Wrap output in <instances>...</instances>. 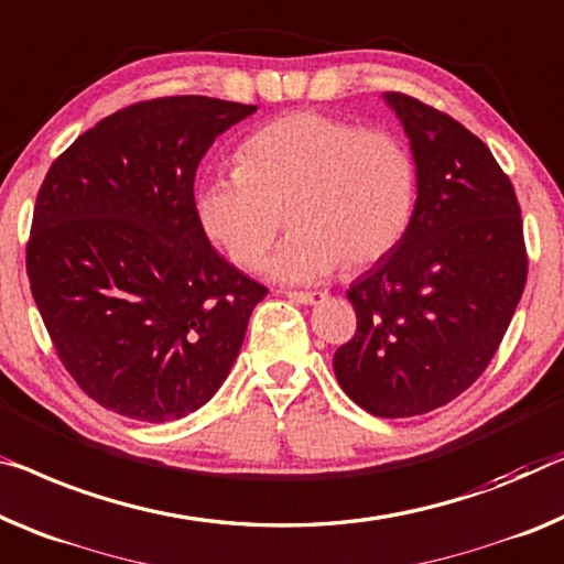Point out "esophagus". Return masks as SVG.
<instances>
[{
	"label": "esophagus",
	"instance_id": "1",
	"mask_svg": "<svg viewBox=\"0 0 564 564\" xmlns=\"http://www.w3.org/2000/svg\"><path fill=\"white\" fill-rule=\"evenodd\" d=\"M291 301H296V304H304V306H314V304H322L326 299L324 291H289L285 293Z\"/></svg>",
	"mask_w": 564,
	"mask_h": 564
}]
</instances>
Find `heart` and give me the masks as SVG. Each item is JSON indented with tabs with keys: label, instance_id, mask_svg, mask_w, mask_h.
<instances>
[{
	"label": "heart",
	"instance_id": "b5f03b06",
	"mask_svg": "<svg viewBox=\"0 0 564 564\" xmlns=\"http://www.w3.org/2000/svg\"><path fill=\"white\" fill-rule=\"evenodd\" d=\"M417 172L390 131L299 111L250 133L240 166L202 176L199 228L235 265L253 268L291 207L293 235L265 260L281 283H314L372 265L405 238L415 213Z\"/></svg>",
	"mask_w": 564,
	"mask_h": 564
}]
</instances>
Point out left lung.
Masks as SVG:
<instances>
[{
    "mask_svg": "<svg viewBox=\"0 0 564 564\" xmlns=\"http://www.w3.org/2000/svg\"><path fill=\"white\" fill-rule=\"evenodd\" d=\"M410 141L417 199L390 256L349 285L357 334L334 355L341 390L377 417L423 415L474 384L527 283L522 213L497 159L448 113L384 94Z\"/></svg>",
    "mask_w": 564,
    "mask_h": 564,
    "instance_id": "1",
    "label": "left lung"
}]
</instances>
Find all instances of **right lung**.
I'll use <instances>...</instances> for the list:
<instances>
[{
	"label": "right lung",
	"mask_w": 564,
	"mask_h": 564,
	"mask_svg": "<svg viewBox=\"0 0 564 564\" xmlns=\"http://www.w3.org/2000/svg\"><path fill=\"white\" fill-rule=\"evenodd\" d=\"M256 111L207 96L144 100L50 166L28 242L32 299L61 362L106 410L166 423L228 380L268 291L209 246L195 174Z\"/></svg>",
	"instance_id": "obj_1"
}]
</instances>
